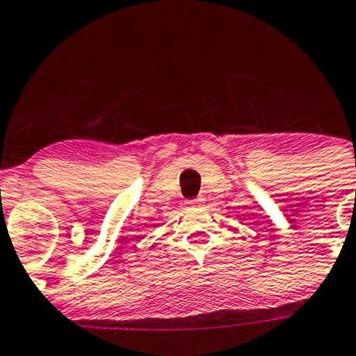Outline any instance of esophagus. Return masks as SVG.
<instances>
[{
	"mask_svg": "<svg viewBox=\"0 0 356 356\" xmlns=\"http://www.w3.org/2000/svg\"><path fill=\"white\" fill-rule=\"evenodd\" d=\"M186 204H190V205H199L200 200H199V199H193V200H188V202H186Z\"/></svg>",
	"mask_w": 356,
	"mask_h": 356,
	"instance_id": "obj_1",
	"label": "esophagus"
}]
</instances>
